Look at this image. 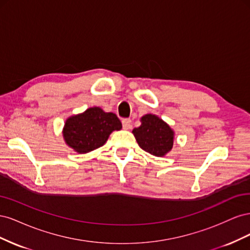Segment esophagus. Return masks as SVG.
Returning <instances> with one entry per match:
<instances>
[{"label":"esophagus","instance_id":"obj_1","mask_svg":"<svg viewBox=\"0 0 250 250\" xmlns=\"http://www.w3.org/2000/svg\"><path fill=\"white\" fill-rule=\"evenodd\" d=\"M122 125L124 129H130L131 128V120L130 119H123Z\"/></svg>","mask_w":250,"mask_h":250}]
</instances>
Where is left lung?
I'll return each mask as SVG.
<instances>
[{"label":"left lung","instance_id":"left-lung-1","mask_svg":"<svg viewBox=\"0 0 250 250\" xmlns=\"http://www.w3.org/2000/svg\"><path fill=\"white\" fill-rule=\"evenodd\" d=\"M142 125L132 130L139 146L146 152L164 156L173 147L174 132L170 126L154 115H146L142 119Z\"/></svg>","mask_w":250,"mask_h":250}]
</instances>
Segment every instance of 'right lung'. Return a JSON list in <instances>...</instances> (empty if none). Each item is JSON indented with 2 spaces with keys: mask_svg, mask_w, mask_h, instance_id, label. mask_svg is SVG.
<instances>
[{
  "mask_svg": "<svg viewBox=\"0 0 250 250\" xmlns=\"http://www.w3.org/2000/svg\"><path fill=\"white\" fill-rule=\"evenodd\" d=\"M122 123L112 112L92 107L66 120L63 138L67 145L79 153H87L103 146L113 130H120Z\"/></svg>",
  "mask_w": 250,
  "mask_h": 250,
  "instance_id": "add662e5",
  "label": "right lung"
}]
</instances>
